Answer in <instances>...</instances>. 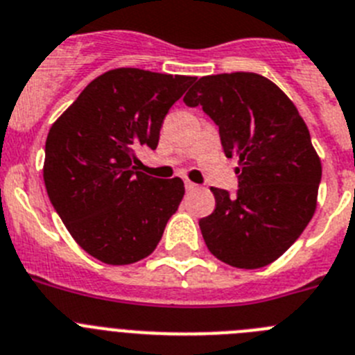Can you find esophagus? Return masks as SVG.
<instances>
[{
    "instance_id": "esophagus-1",
    "label": "esophagus",
    "mask_w": 355,
    "mask_h": 355,
    "mask_svg": "<svg viewBox=\"0 0 355 355\" xmlns=\"http://www.w3.org/2000/svg\"><path fill=\"white\" fill-rule=\"evenodd\" d=\"M184 184H186V189H187V191H195V189H198V186H196L195 182H191L189 178H186V180H184Z\"/></svg>"
}]
</instances>
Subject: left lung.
Returning a JSON list of instances; mask_svg holds the SVG:
<instances>
[{"mask_svg": "<svg viewBox=\"0 0 355 355\" xmlns=\"http://www.w3.org/2000/svg\"><path fill=\"white\" fill-rule=\"evenodd\" d=\"M184 103L202 105L225 155L239 164L236 195L211 187L216 209L200 220L209 252L234 268L268 266L316 211L322 162L307 125L284 92L255 73L203 76Z\"/></svg>", "mask_w": 355, "mask_h": 355, "instance_id": "left-lung-1", "label": "left lung"}]
</instances>
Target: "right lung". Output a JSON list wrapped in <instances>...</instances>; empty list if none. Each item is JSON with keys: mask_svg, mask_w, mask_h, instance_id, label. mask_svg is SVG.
<instances>
[{"mask_svg": "<svg viewBox=\"0 0 355 355\" xmlns=\"http://www.w3.org/2000/svg\"><path fill=\"white\" fill-rule=\"evenodd\" d=\"M195 80L110 69L49 128L42 169L49 202L73 239L101 263L148 257L177 212L184 182L137 171L135 152L155 150L166 114Z\"/></svg>", "mask_w": 355, "mask_h": 355, "instance_id": "add662e5", "label": "right lung"}]
</instances>
